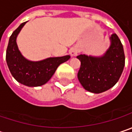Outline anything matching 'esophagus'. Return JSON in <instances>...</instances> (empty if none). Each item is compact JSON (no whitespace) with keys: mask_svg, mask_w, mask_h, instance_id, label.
<instances>
[{"mask_svg":"<svg viewBox=\"0 0 132 132\" xmlns=\"http://www.w3.org/2000/svg\"><path fill=\"white\" fill-rule=\"evenodd\" d=\"M78 52H79V49H78V47H72L70 48V50H69V54H70V55H71L72 56H77V54H78Z\"/></svg>","mask_w":132,"mask_h":132,"instance_id":"obj_1","label":"esophagus"}]
</instances>
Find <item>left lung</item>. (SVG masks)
Segmentation results:
<instances>
[{
    "label": "left lung",
    "mask_w": 132,
    "mask_h": 132,
    "mask_svg": "<svg viewBox=\"0 0 132 132\" xmlns=\"http://www.w3.org/2000/svg\"><path fill=\"white\" fill-rule=\"evenodd\" d=\"M110 46L102 56L80 54L78 78L85 90L99 94L109 90L117 83L125 66L123 46L116 34H113Z\"/></svg>",
    "instance_id": "left-lung-1"
}]
</instances>
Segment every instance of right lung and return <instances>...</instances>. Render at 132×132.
Returning <instances> with one entry per match:
<instances>
[{
    "mask_svg": "<svg viewBox=\"0 0 132 132\" xmlns=\"http://www.w3.org/2000/svg\"><path fill=\"white\" fill-rule=\"evenodd\" d=\"M26 23H22L10 37L6 48V63L10 73L18 82L29 87L42 86L51 79L57 67L67 61L70 56L50 57L36 62L26 60L19 51L16 44V37Z\"/></svg>",
    "mask_w": 132,
    "mask_h": 132,
    "instance_id": "right-lung-1",
    "label": "right lung"
}]
</instances>
